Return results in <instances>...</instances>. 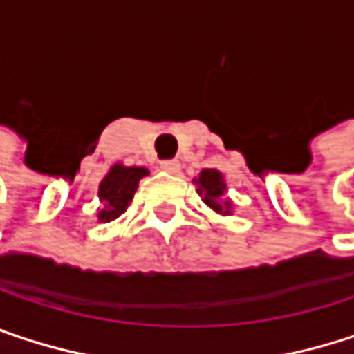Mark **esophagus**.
Wrapping results in <instances>:
<instances>
[{
	"instance_id": "esophagus-1",
	"label": "esophagus",
	"mask_w": 354,
	"mask_h": 354,
	"mask_svg": "<svg viewBox=\"0 0 354 354\" xmlns=\"http://www.w3.org/2000/svg\"><path fill=\"white\" fill-rule=\"evenodd\" d=\"M160 168H162L164 172H168V174H178V172H180V162H176V160H168V162H162Z\"/></svg>"
}]
</instances>
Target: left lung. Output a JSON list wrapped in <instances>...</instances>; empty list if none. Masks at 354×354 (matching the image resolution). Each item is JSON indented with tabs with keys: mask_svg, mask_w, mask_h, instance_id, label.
Instances as JSON below:
<instances>
[{
	"mask_svg": "<svg viewBox=\"0 0 354 354\" xmlns=\"http://www.w3.org/2000/svg\"><path fill=\"white\" fill-rule=\"evenodd\" d=\"M196 182V192L203 196V203L219 213V215H232V201L225 198V180L223 174L217 170H203L198 178H194Z\"/></svg>",
	"mask_w": 354,
	"mask_h": 354,
	"instance_id": "left-lung-1",
	"label": "left lung"
}]
</instances>
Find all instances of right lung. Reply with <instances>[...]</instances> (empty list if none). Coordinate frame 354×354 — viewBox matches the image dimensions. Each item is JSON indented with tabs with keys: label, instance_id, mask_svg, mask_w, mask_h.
Instances as JSON below:
<instances>
[{
	"label": "right lung",
	"instance_id": "add662e5",
	"mask_svg": "<svg viewBox=\"0 0 354 354\" xmlns=\"http://www.w3.org/2000/svg\"><path fill=\"white\" fill-rule=\"evenodd\" d=\"M147 168L143 166H122V164H114L110 168L104 180L100 182L98 188V196L102 203V209L98 211V219L100 221H114L118 219L129 203L133 201V194L139 186V180L147 176Z\"/></svg>",
	"mask_w": 354,
	"mask_h": 354
}]
</instances>
